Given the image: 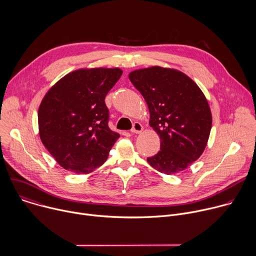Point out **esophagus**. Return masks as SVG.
Listing matches in <instances>:
<instances>
[{
    "mask_svg": "<svg viewBox=\"0 0 256 256\" xmlns=\"http://www.w3.org/2000/svg\"><path fill=\"white\" fill-rule=\"evenodd\" d=\"M142 130V126L138 122L132 124V128L130 130V132L132 134H140Z\"/></svg>",
    "mask_w": 256,
    "mask_h": 256,
    "instance_id": "obj_1",
    "label": "esophagus"
}]
</instances>
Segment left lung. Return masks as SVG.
<instances>
[{
	"label": "left lung",
	"instance_id": "left-lung-1",
	"mask_svg": "<svg viewBox=\"0 0 256 256\" xmlns=\"http://www.w3.org/2000/svg\"><path fill=\"white\" fill-rule=\"evenodd\" d=\"M128 78L150 110V126L161 140L160 151L147 158L164 174L184 170L202 154L212 128L208 103L184 72L161 66L136 70Z\"/></svg>",
	"mask_w": 256,
	"mask_h": 256
}]
</instances>
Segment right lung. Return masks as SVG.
<instances>
[{
	"mask_svg": "<svg viewBox=\"0 0 256 256\" xmlns=\"http://www.w3.org/2000/svg\"><path fill=\"white\" fill-rule=\"evenodd\" d=\"M122 74L114 68H82L54 84L38 109L40 136L66 170L87 174L106 160L120 134L108 126L105 97Z\"/></svg>",
	"mask_w": 256,
	"mask_h": 256,
	"instance_id": "right-lung-1",
	"label": "right lung"
}]
</instances>
